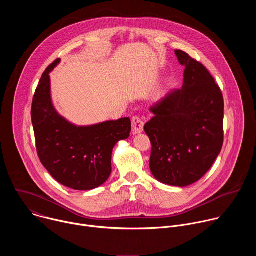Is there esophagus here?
<instances>
[{"label":"esophagus","instance_id":"1","mask_svg":"<svg viewBox=\"0 0 256 256\" xmlns=\"http://www.w3.org/2000/svg\"><path fill=\"white\" fill-rule=\"evenodd\" d=\"M132 134H140L144 130V122L138 116H134L132 118Z\"/></svg>","mask_w":256,"mask_h":256}]
</instances>
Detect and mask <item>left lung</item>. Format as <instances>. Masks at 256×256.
I'll list each match as a JSON object with an SVG mask.
<instances>
[{"mask_svg":"<svg viewBox=\"0 0 256 256\" xmlns=\"http://www.w3.org/2000/svg\"><path fill=\"white\" fill-rule=\"evenodd\" d=\"M184 66V85L156 102L144 130L151 144L150 169L164 184L188 186L200 180L220 154L224 99L206 68L176 50Z\"/></svg>","mask_w":256,"mask_h":256,"instance_id":"obj_1","label":"left lung"}]
</instances>
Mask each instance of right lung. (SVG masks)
<instances>
[{
  "mask_svg": "<svg viewBox=\"0 0 256 256\" xmlns=\"http://www.w3.org/2000/svg\"><path fill=\"white\" fill-rule=\"evenodd\" d=\"M60 62L56 60L42 76L35 90L31 120L36 150L40 162L60 184L90 190L110 176L112 155L116 144L130 136L128 118L77 126L60 116L50 97V72Z\"/></svg>",
  "mask_w": 256,
  "mask_h": 256,
  "instance_id": "obj_1",
  "label": "right lung"
}]
</instances>
